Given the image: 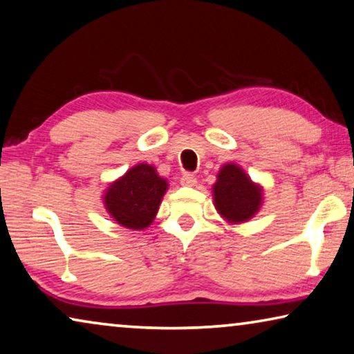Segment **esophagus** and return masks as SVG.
Instances as JSON below:
<instances>
[{
    "label": "esophagus",
    "instance_id": "34e87169",
    "mask_svg": "<svg viewBox=\"0 0 354 354\" xmlns=\"http://www.w3.org/2000/svg\"><path fill=\"white\" fill-rule=\"evenodd\" d=\"M179 181H181L183 186L192 187V186H195V184H197V178L191 175V173H184V175L179 178Z\"/></svg>",
    "mask_w": 354,
    "mask_h": 354
}]
</instances>
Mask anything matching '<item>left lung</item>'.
<instances>
[{
	"mask_svg": "<svg viewBox=\"0 0 354 354\" xmlns=\"http://www.w3.org/2000/svg\"><path fill=\"white\" fill-rule=\"evenodd\" d=\"M213 195L216 209L230 223H243L252 218L262 203V189L234 163L221 168Z\"/></svg>",
	"mask_w": 354,
	"mask_h": 354,
	"instance_id": "8db88e82",
	"label": "left lung"
}]
</instances>
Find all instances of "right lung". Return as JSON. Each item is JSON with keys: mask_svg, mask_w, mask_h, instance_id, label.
Returning <instances> with one entry per match:
<instances>
[{"mask_svg": "<svg viewBox=\"0 0 354 354\" xmlns=\"http://www.w3.org/2000/svg\"><path fill=\"white\" fill-rule=\"evenodd\" d=\"M167 186L154 167L140 163L111 184L104 194V205L120 225L135 230L145 229L154 221Z\"/></svg>", "mask_w": 354, "mask_h": 354, "instance_id": "1", "label": "right lung"}]
</instances>
